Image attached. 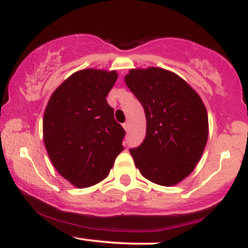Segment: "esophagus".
Here are the masks:
<instances>
[{"label": "esophagus", "instance_id": "obj_1", "mask_svg": "<svg viewBox=\"0 0 248 248\" xmlns=\"http://www.w3.org/2000/svg\"><path fill=\"white\" fill-rule=\"evenodd\" d=\"M124 129H126V130L129 129V124H128V122H124Z\"/></svg>", "mask_w": 248, "mask_h": 248}]
</instances>
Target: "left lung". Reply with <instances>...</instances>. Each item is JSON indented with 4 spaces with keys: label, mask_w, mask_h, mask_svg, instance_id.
Segmentation results:
<instances>
[{
    "label": "left lung",
    "mask_w": 248,
    "mask_h": 248,
    "mask_svg": "<svg viewBox=\"0 0 248 248\" xmlns=\"http://www.w3.org/2000/svg\"><path fill=\"white\" fill-rule=\"evenodd\" d=\"M124 81L147 120L143 142L129 150L135 166L153 183L175 186L192 172L204 152L205 106L181 77L167 70H130Z\"/></svg>",
    "instance_id": "8db88e82"
}]
</instances>
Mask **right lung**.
<instances>
[{"instance_id": "1", "label": "right lung", "mask_w": 248, "mask_h": 248, "mask_svg": "<svg viewBox=\"0 0 248 248\" xmlns=\"http://www.w3.org/2000/svg\"><path fill=\"white\" fill-rule=\"evenodd\" d=\"M116 78L115 71H78L53 92L45 109L43 135L50 160L78 187L107 177L124 149L126 132L106 99Z\"/></svg>"}]
</instances>
